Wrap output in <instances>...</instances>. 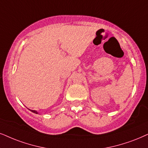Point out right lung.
Listing matches in <instances>:
<instances>
[{
    "instance_id": "obj_1",
    "label": "right lung",
    "mask_w": 148,
    "mask_h": 148,
    "mask_svg": "<svg viewBox=\"0 0 148 148\" xmlns=\"http://www.w3.org/2000/svg\"><path fill=\"white\" fill-rule=\"evenodd\" d=\"M30 111H32L33 113H36V114L38 113H37V112L36 111H33V110H30Z\"/></svg>"
}]
</instances>
